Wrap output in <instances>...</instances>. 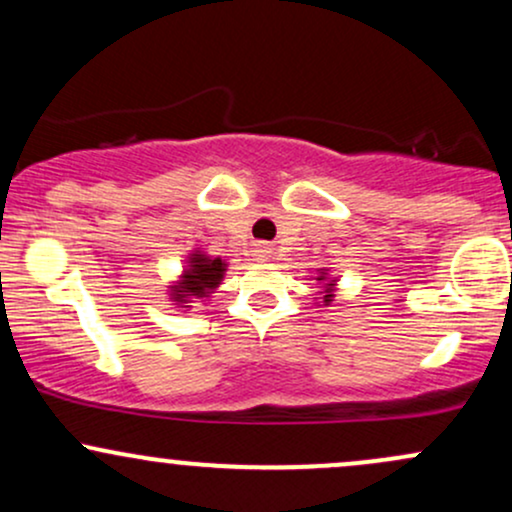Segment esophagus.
I'll use <instances>...</instances> for the list:
<instances>
[{
  "label": "esophagus",
  "mask_w": 512,
  "mask_h": 512,
  "mask_svg": "<svg viewBox=\"0 0 512 512\" xmlns=\"http://www.w3.org/2000/svg\"><path fill=\"white\" fill-rule=\"evenodd\" d=\"M255 255L260 257V260H264V257H269V248H264V245H262V248L255 250Z\"/></svg>",
  "instance_id": "esophagus-1"
}]
</instances>
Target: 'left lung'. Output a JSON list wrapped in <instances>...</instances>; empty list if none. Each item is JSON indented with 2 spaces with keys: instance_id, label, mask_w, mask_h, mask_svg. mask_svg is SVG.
I'll return each instance as SVG.
<instances>
[{
  "instance_id": "obj_1",
  "label": "left lung",
  "mask_w": 512,
  "mask_h": 512,
  "mask_svg": "<svg viewBox=\"0 0 512 512\" xmlns=\"http://www.w3.org/2000/svg\"><path fill=\"white\" fill-rule=\"evenodd\" d=\"M317 281H325V272L317 276ZM332 289H334V284H332V281H327V284H325V303L332 301Z\"/></svg>"
}]
</instances>
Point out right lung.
<instances>
[{"label": "right lung", "mask_w": 512, "mask_h": 512, "mask_svg": "<svg viewBox=\"0 0 512 512\" xmlns=\"http://www.w3.org/2000/svg\"><path fill=\"white\" fill-rule=\"evenodd\" d=\"M223 272H226V262L221 257L199 255V250L190 257V267L180 276V281L173 289V298L178 303H190L187 298H204L209 296L216 286L221 284Z\"/></svg>", "instance_id": "add662e5"}]
</instances>
